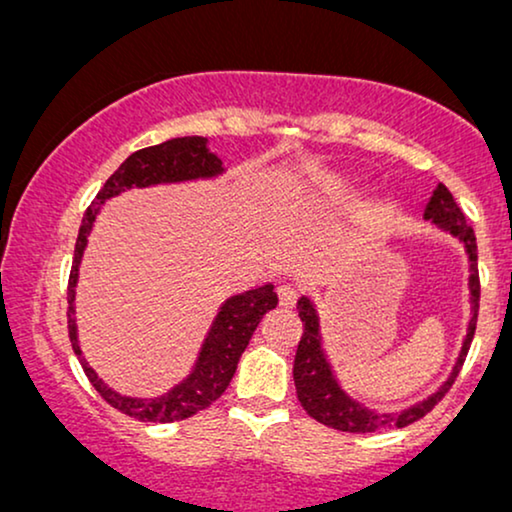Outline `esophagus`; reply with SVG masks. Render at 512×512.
I'll return each mask as SVG.
<instances>
[{
  "label": "esophagus",
  "instance_id": "esophagus-1",
  "mask_svg": "<svg viewBox=\"0 0 512 512\" xmlns=\"http://www.w3.org/2000/svg\"><path fill=\"white\" fill-rule=\"evenodd\" d=\"M278 296H280V303L285 305V308H292V305L296 303V287L294 285H280Z\"/></svg>",
  "mask_w": 512,
  "mask_h": 512
}]
</instances>
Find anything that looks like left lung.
<instances>
[{
  "instance_id": "1",
  "label": "left lung",
  "mask_w": 512,
  "mask_h": 512,
  "mask_svg": "<svg viewBox=\"0 0 512 512\" xmlns=\"http://www.w3.org/2000/svg\"><path fill=\"white\" fill-rule=\"evenodd\" d=\"M423 218L430 220L437 230L451 234L453 239L460 241L469 257L471 317L467 324V335H464L462 349L455 358L451 375H448V379L432 395H427V398L421 402L411 404V407H404L400 411H375L365 407L361 400L352 398V395L340 386L329 356L324 352L322 326H319V315H317L315 303H312V299H308V296H301L299 303H296V308H299V317L303 322V335L294 358V384H296V395H299L303 409L308 411L315 421L335 427V430L356 432V434L375 432V430H381V427H393V425L404 427L418 421V418H423L427 411H432L434 404L444 398L448 388L453 386L457 372H460L464 358H467L471 340H474L476 319H478L480 280H478L476 234L471 230V225H467L462 209L457 207L451 190H448L444 183H439L437 190L432 193Z\"/></svg>"
}]
</instances>
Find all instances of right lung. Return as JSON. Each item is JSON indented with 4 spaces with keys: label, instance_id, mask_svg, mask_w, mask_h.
I'll list each match as a JSON object with an SVG mask.
<instances>
[{
    "label": "right lung",
    "instance_id": "obj_1",
    "mask_svg": "<svg viewBox=\"0 0 512 512\" xmlns=\"http://www.w3.org/2000/svg\"><path fill=\"white\" fill-rule=\"evenodd\" d=\"M225 172L223 160L209 149V140L200 135L172 137L163 144L140 149L128 156L119 170L105 181V186L98 190L96 200L85 211L82 218L78 241H75L73 269L68 278V335H71L73 352L78 354L85 375L91 386L101 393V398L119 409L121 414L137 418V421H154V423H172L207 409L211 402H216L236 372L241 354L246 352L250 338L262 322L266 312L278 305V294L273 282L248 289V292L234 294L218 308V315L213 317L211 329L207 331L197 361L186 379L174 384L170 391L158 395V398H133V395H121L114 391L105 381L96 375V370L82 356L78 340V322H75V287H78L80 262L89 243V234L94 230L96 216L101 213L105 200L117 197L131 188H149L160 183H183L197 179H216Z\"/></svg>",
    "mask_w": 512,
    "mask_h": 512
}]
</instances>
